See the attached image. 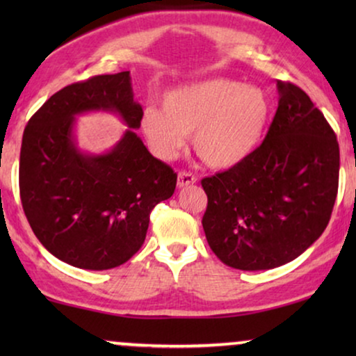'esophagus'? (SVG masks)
<instances>
[{"instance_id":"obj_1","label":"esophagus","mask_w":356,"mask_h":356,"mask_svg":"<svg viewBox=\"0 0 356 356\" xmlns=\"http://www.w3.org/2000/svg\"><path fill=\"white\" fill-rule=\"evenodd\" d=\"M196 181H197V178L194 177L193 173H189V172H179L178 173V188L189 186V184H194Z\"/></svg>"}]
</instances>
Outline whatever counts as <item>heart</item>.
<instances>
[{"label":"heart","mask_w":356,"mask_h":356,"mask_svg":"<svg viewBox=\"0 0 356 356\" xmlns=\"http://www.w3.org/2000/svg\"><path fill=\"white\" fill-rule=\"evenodd\" d=\"M270 113L264 89L216 77L167 92L163 108L143 111L140 129L160 159L177 157L186 136H193L194 150L209 167L228 170L259 147Z\"/></svg>","instance_id":"obj_1"}]
</instances>
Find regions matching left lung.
I'll return each instance as SVG.
<instances>
[{
  "label": "left lung",
  "mask_w": 356,
  "mask_h": 356,
  "mask_svg": "<svg viewBox=\"0 0 356 356\" xmlns=\"http://www.w3.org/2000/svg\"><path fill=\"white\" fill-rule=\"evenodd\" d=\"M262 144L238 167L204 178L202 227L223 264L267 270L293 261L327 227L339 189L335 133L300 87L277 81Z\"/></svg>",
  "instance_id": "1"
}]
</instances>
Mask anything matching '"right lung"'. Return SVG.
I'll list each match as a JSON object with an SVG mask.
<instances>
[{
    "label": "right lung",
    "mask_w": 356,
    "mask_h": 356,
    "mask_svg": "<svg viewBox=\"0 0 356 356\" xmlns=\"http://www.w3.org/2000/svg\"><path fill=\"white\" fill-rule=\"evenodd\" d=\"M89 111H111L129 126L108 153L76 147L75 116ZM140 116L123 71L66 86L29 120L19 162L22 207L38 241L66 264H124L143 246L152 209L175 193L177 173L136 134Z\"/></svg>",
    "instance_id": "obj_1"
}]
</instances>
